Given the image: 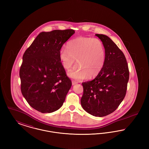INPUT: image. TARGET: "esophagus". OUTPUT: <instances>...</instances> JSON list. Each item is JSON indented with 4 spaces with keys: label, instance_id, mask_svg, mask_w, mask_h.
<instances>
[{
    "label": "esophagus",
    "instance_id": "obj_1",
    "mask_svg": "<svg viewBox=\"0 0 149 149\" xmlns=\"http://www.w3.org/2000/svg\"><path fill=\"white\" fill-rule=\"evenodd\" d=\"M77 83H78V82L76 81H75V80H72V85H75V84H77Z\"/></svg>",
    "mask_w": 149,
    "mask_h": 149
}]
</instances>
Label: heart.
<instances>
[{
    "mask_svg": "<svg viewBox=\"0 0 149 149\" xmlns=\"http://www.w3.org/2000/svg\"><path fill=\"white\" fill-rule=\"evenodd\" d=\"M66 48L61 49L59 57L64 68L69 70L77 60V65L69 72L72 78L78 80L97 76L106 61V50L97 38L79 37L69 41Z\"/></svg>",
    "mask_w": 149,
    "mask_h": 149,
    "instance_id": "b5f03b06",
    "label": "heart"
}]
</instances>
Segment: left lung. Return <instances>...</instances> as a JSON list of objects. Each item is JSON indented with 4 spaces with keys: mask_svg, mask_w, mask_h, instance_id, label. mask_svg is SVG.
I'll list each match as a JSON object with an SVG mask.
<instances>
[{
    "mask_svg": "<svg viewBox=\"0 0 149 149\" xmlns=\"http://www.w3.org/2000/svg\"><path fill=\"white\" fill-rule=\"evenodd\" d=\"M106 50L104 65L93 80L82 83L81 105L95 117L112 113L124 99L129 80V70L123 52L107 36L96 34Z\"/></svg>",
    "mask_w": 149,
    "mask_h": 149,
    "instance_id": "1",
    "label": "left lung"
}]
</instances>
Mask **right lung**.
Returning <instances> with one entry per match:
<instances>
[{
  "label": "right lung",
  "instance_id": "add662e5",
  "mask_svg": "<svg viewBox=\"0 0 149 149\" xmlns=\"http://www.w3.org/2000/svg\"><path fill=\"white\" fill-rule=\"evenodd\" d=\"M74 33L71 29L42 32L23 54L19 70L21 92L29 104L41 113L58 109L71 88L59 52Z\"/></svg>",
  "mask_w": 149,
  "mask_h": 149
}]
</instances>
